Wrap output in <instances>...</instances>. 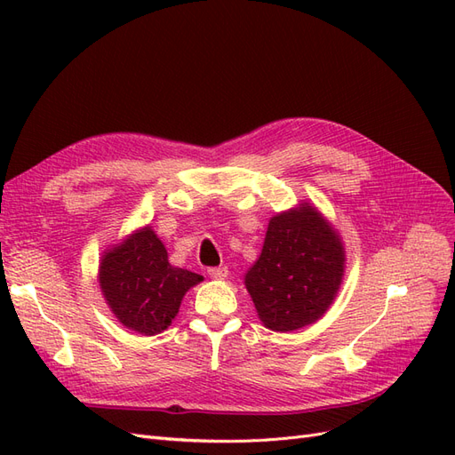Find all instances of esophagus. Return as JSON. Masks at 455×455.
<instances>
[{"mask_svg": "<svg viewBox=\"0 0 455 455\" xmlns=\"http://www.w3.org/2000/svg\"><path fill=\"white\" fill-rule=\"evenodd\" d=\"M206 273H209V277H212V279H226L228 277V267L226 266L209 267V269H206Z\"/></svg>", "mask_w": 455, "mask_h": 455, "instance_id": "obj_1", "label": "esophagus"}]
</instances>
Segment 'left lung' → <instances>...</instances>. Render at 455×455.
<instances>
[{"label": "left lung", "instance_id": "left-lung-1", "mask_svg": "<svg viewBox=\"0 0 455 455\" xmlns=\"http://www.w3.org/2000/svg\"><path fill=\"white\" fill-rule=\"evenodd\" d=\"M343 261L339 237L309 204L271 218L264 249L244 277L261 323L277 332L315 323L332 304Z\"/></svg>", "mask_w": 455, "mask_h": 455}]
</instances>
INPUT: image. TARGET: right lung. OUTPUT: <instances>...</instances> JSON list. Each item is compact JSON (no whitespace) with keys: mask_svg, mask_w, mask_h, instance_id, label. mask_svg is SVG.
Returning <instances> with one entry per match:
<instances>
[{"mask_svg":"<svg viewBox=\"0 0 455 455\" xmlns=\"http://www.w3.org/2000/svg\"><path fill=\"white\" fill-rule=\"evenodd\" d=\"M203 277L169 264L167 251L149 228L104 254L100 288L119 323L134 332H163L180 309L182 298Z\"/></svg>","mask_w":455,"mask_h":455,"instance_id":"right-lung-1","label":"right lung"}]
</instances>
